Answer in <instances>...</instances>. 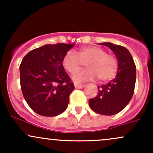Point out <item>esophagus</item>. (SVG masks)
Listing matches in <instances>:
<instances>
[{"label":"esophagus","instance_id":"obj_1","mask_svg":"<svg viewBox=\"0 0 153 153\" xmlns=\"http://www.w3.org/2000/svg\"><path fill=\"white\" fill-rule=\"evenodd\" d=\"M75 85V88H78V89H80V88H83L84 87H85V84H78V83H75L74 84Z\"/></svg>","mask_w":153,"mask_h":153}]
</instances>
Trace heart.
Listing matches in <instances>:
<instances>
[{
	"label": "heart",
	"instance_id": "b5f03b06",
	"mask_svg": "<svg viewBox=\"0 0 153 153\" xmlns=\"http://www.w3.org/2000/svg\"><path fill=\"white\" fill-rule=\"evenodd\" d=\"M87 62L86 69L76 71ZM62 66L68 73H73V80L82 82L93 80L99 77L101 81L107 82L113 79L118 71V61L114 55L107 54L106 51L96 46L83 47L78 54L69 50L62 58Z\"/></svg>",
	"mask_w": 153,
	"mask_h": 153
}]
</instances>
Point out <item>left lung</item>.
<instances>
[{
    "label": "left lung",
    "mask_w": 153,
    "mask_h": 153,
    "mask_svg": "<svg viewBox=\"0 0 153 153\" xmlns=\"http://www.w3.org/2000/svg\"><path fill=\"white\" fill-rule=\"evenodd\" d=\"M108 47L118 61L116 78L106 85L99 86V94L89 100V106L96 113L114 115L124 109L132 98L136 81V66L129 51L111 42L100 43Z\"/></svg>",
    "instance_id": "left-lung-1"
}]
</instances>
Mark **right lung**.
<instances>
[{"mask_svg":"<svg viewBox=\"0 0 153 153\" xmlns=\"http://www.w3.org/2000/svg\"><path fill=\"white\" fill-rule=\"evenodd\" d=\"M75 44L45 45L30 51L19 67L21 88L30 108L43 117H54L68 108L74 84L62 58Z\"/></svg>","mask_w":153,"mask_h":153,"instance_id":"obj_1","label":"right lung"}]
</instances>
